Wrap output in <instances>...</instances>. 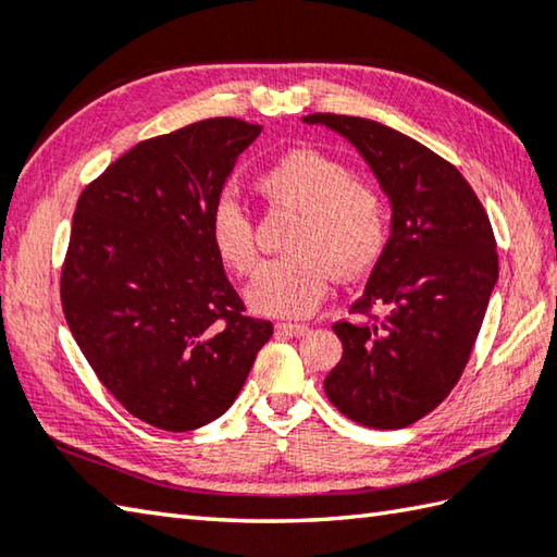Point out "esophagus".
<instances>
[{
	"label": "esophagus",
	"instance_id": "obj_1",
	"mask_svg": "<svg viewBox=\"0 0 557 557\" xmlns=\"http://www.w3.org/2000/svg\"><path fill=\"white\" fill-rule=\"evenodd\" d=\"M276 330L283 334H290V337H302V334L310 332L308 324H300V322H278Z\"/></svg>",
	"mask_w": 557,
	"mask_h": 557
}]
</instances>
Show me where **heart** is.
<instances>
[{"instance_id": "1", "label": "heart", "mask_w": 557, "mask_h": 557, "mask_svg": "<svg viewBox=\"0 0 557 557\" xmlns=\"http://www.w3.org/2000/svg\"><path fill=\"white\" fill-rule=\"evenodd\" d=\"M257 194L271 208L298 213L286 239L288 257L267 261L247 286L249 306L276 318H300L327 296L332 276L354 281L377 264L391 233V203L371 176L354 174L342 157L293 148L264 166ZM220 261L245 276L257 264L255 220L233 196L211 213Z\"/></svg>"}]
</instances>
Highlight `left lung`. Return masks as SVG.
<instances>
[{"instance_id":"8db88e82","label":"left lung","mask_w":557,"mask_h":557,"mask_svg":"<svg viewBox=\"0 0 557 557\" xmlns=\"http://www.w3.org/2000/svg\"><path fill=\"white\" fill-rule=\"evenodd\" d=\"M302 121L344 135L393 208L391 237L351 306L359 322L332 324L344 354L324 393L363 426H409L446 400L470 359L499 274L495 233L463 174L422 143L356 115Z\"/></svg>"}]
</instances>
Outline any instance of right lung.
Instances as JSON below:
<instances>
[{"instance_id": "right-lung-1", "label": "right lung", "mask_w": 557, "mask_h": 557, "mask_svg": "<svg viewBox=\"0 0 557 557\" xmlns=\"http://www.w3.org/2000/svg\"><path fill=\"white\" fill-rule=\"evenodd\" d=\"M261 125L208 119L143 140L84 188L60 298L99 381L164 432L235 403L269 320L245 314L211 239V213Z\"/></svg>"}]
</instances>
